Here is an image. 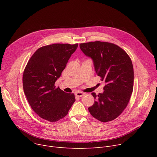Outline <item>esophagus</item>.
I'll list each match as a JSON object with an SVG mask.
<instances>
[{"mask_svg":"<svg viewBox=\"0 0 157 157\" xmlns=\"http://www.w3.org/2000/svg\"><path fill=\"white\" fill-rule=\"evenodd\" d=\"M84 95H85V93H83V92L76 93V96H77V97H83Z\"/></svg>","mask_w":157,"mask_h":157,"instance_id":"esophagus-1","label":"esophagus"}]
</instances>
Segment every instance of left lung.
<instances>
[{"mask_svg": "<svg viewBox=\"0 0 157 157\" xmlns=\"http://www.w3.org/2000/svg\"><path fill=\"white\" fill-rule=\"evenodd\" d=\"M81 51L94 60L95 69L105 83L104 92L96 95L88 108L92 116L101 122L116 119L124 111L134 87L133 65L128 55L118 46L108 42H88L79 44Z\"/></svg>", "mask_w": 157, "mask_h": 157, "instance_id": "8db88e82", "label": "left lung"}]
</instances>
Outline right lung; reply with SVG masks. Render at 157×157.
I'll return each mask as SVG.
<instances>
[{
    "instance_id": "1",
    "label": "right lung",
    "mask_w": 157,
    "mask_h": 157,
    "mask_svg": "<svg viewBox=\"0 0 157 157\" xmlns=\"http://www.w3.org/2000/svg\"><path fill=\"white\" fill-rule=\"evenodd\" d=\"M78 44H53L39 48L29 60L23 74V91L38 116L55 122L64 118L75 102L55 83Z\"/></svg>"
}]
</instances>
